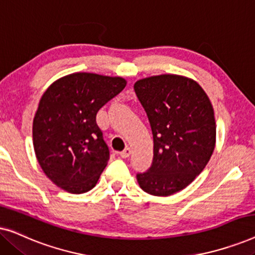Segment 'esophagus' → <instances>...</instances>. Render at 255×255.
<instances>
[{"label": "esophagus", "mask_w": 255, "mask_h": 255, "mask_svg": "<svg viewBox=\"0 0 255 255\" xmlns=\"http://www.w3.org/2000/svg\"><path fill=\"white\" fill-rule=\"evenodd\" d=\"M131 154V148L130 147H127L125 149H123V151L120 152V155L122 156V158H128Z\"/></svg>", "instance_id": "esophagus-1"}]
</instances>
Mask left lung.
Returning a JSON list of instances; mask_svg holds the SVG:
<instances>
[{"instance_id": "8db88e82", "label": "left lung", "mask_w": 255, "mask_h": 255, "mask_svg": "<svg viewBox=\"0 0 255 255\" xmlns=\"http://www.w3.org/2000/svg\"><path fill=\"white\" fill-rule=\"evenodd\" d=\"M134 92L154 141L152 166L137 174V181L145 193L169 196L189 186L210 160L216 145L214 108L203 88L183 75L140 79Z\"/></svg>"}]
</instances>
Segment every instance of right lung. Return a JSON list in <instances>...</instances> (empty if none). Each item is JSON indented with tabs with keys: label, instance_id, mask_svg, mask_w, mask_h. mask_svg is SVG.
Segmentation results:
<instances>
[{
	"label": "right lung",
	"instance_id": "right-lung-1",
	"mask_svg": "<svg viewBox=\"0 0 255 255\" xmlns=\"http://www.w3.org/2000/svg\"><path fill=\"white\" fill-rule=\"evenodd\" d=\"M125 86L121 76L79 72L55 80L45 90L33 118V148L55 186L72 194L96 186L110 159L96 115Z\"/></svg>",
	"mask_w": 255,
	"mask_h": 255
}]
</instances>
